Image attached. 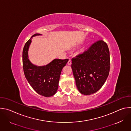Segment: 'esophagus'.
Listing matches in <instances>:
<instances>
[{
  "label": "esophagus",
  "mask_w": 131,
  "mask_h": 131,
  "mask_svg": "<svg viewBox=\"0 0 131 131\" xmlns=\"http://www.w3.org/2000/svg\"><path fill=\"white\" fill-rule=\"evenodd\" d=\"M67 64H68V65H70L71 64V60H69V61H68V62H67Z\"/></svg>",
  "instance_id": "1"
}]
</instances>
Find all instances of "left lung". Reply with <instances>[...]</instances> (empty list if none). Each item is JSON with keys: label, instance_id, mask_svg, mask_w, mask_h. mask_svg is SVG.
Masks as SVG:
<instances>
[{"label": "left lung", "instance_id": "left-lung-1", "mask_svg": "<svg viewBox=\"0 0 131 131\" xmlns=\"http://www.w3.org/2000/svg\"><path fill=\"white\" fill-rule=\"evenodd\" d=\"M71 61L76 86L81 94L90 95L102 87L110 70V53L105 42L97 41Z\"/></svg>", "mask_w": 131, "mask_h": 131}]
</instances>
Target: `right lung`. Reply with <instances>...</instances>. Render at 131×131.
<instances>
[{"mask_svg": "<svg viewBox=\"0 0 131 131\" xmlns=\"http://www.w3.org/2000/svg\"><path fill=\"white\" fill-rule=\"evenodd\" d=\"M41 35L35 34L26 42L23 50V67L25 76L32 88L39 94L50 97L54 95L59 87V82L62 70L68 59H54L46 66H37L28 59V51L31 38Z\"/></svg>", "mask_w": 131, "mask_h": 131, "instance_id": "1", "label": "right lung"}]
</instances>
